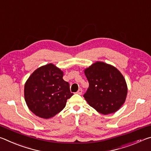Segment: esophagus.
I'll use <instances>...</instances> for the list:
<instances>
[{
	"instance_id": "esophagus-1",
	"label": "esophagus",
	"mask_w": 151,
	"mask_h": 151,
	"mask_svg": "<svg viewBox=\"0 0 151 151\" xmlns=\"http://www.w3.org/2000/svg\"><path fill=\"white\" fill-rule=\"evenodd\" d=\"M82 93H83V89H82L81 88H80L78 90V91H77V94H82Z\"/></svg>"
}]
</instances>
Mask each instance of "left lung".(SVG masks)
Segmentation results:
<instances>
[{"label":"left lung","instance_id":"obj_1","mask_svg":"<svg viewBox=\"0 0 151 151\" xmlns=\"http://www.w3.org/2000/svg\"><path fill=\"white\" fill-rule=\"evenodd\" d=\"M89 86L83 96L89 105L103 114L113 113L124 103L125 79L115 67L96 62L85 70Z\"/></svg>","mask_w":151,"mask_h":151}]
</instances>
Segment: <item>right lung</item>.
Listing matches in <instances>:
<instances>
[{
    "mask_svg": "<svg viewBox=\"0 0 151 151\" xmlns=\"http://www.w3.org/2000/svg\"><path fill=\"white\" fill-rule=\"evenodd\" d=\"M63 76V71L52 64L37 68L30 76L24 85V99L36 115L49 119L65 108L73 93Z\"/></svg>",
    "mask_w": 151,
    "mask_h": 151,
    "instance_id": "add662e5",
    "label": "right lung"
}]
</instances>
